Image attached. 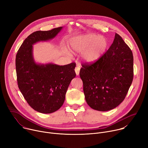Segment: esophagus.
I'll use <instances>...</instances> for the list:
<instances>
[{"mask_svg": "<svg viewBox=\"0 0 148 148\" xmlns=\"http://www.w3.org/2000/svg\"><path fill=\"white\" fill-rule=\"evenodd\" d=\"M79 71H80V68L79 66H77L75 69V73H76V75H78L79 74Z\"/></svg>", "mask_w": 148, "mask_h": 148, "instance_id": "34e87169", "label": "esophagus"}]
</instances>
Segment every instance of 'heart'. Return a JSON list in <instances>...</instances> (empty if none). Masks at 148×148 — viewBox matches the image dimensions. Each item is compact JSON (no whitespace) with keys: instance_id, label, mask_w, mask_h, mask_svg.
I'll return each mask as SVG.
<instances>
[{"instance_id":"obj_1","label":"heart","mask_w":148,"mask_h":148,"mask_svg":"<svg viewBox=\"0 0 148 148\" xmlns=\"http://www.w3.org/2000/svg\"><path fill=\"white\" fill-rule=\"evenodd\" d=\"M107 46L106 40L101 36L87 34L73 38L70 43V49L74 52L82 53L84 60L88 62L97 60ZM70 54L69 52H67Z\"/></svg>"}]
</instances>
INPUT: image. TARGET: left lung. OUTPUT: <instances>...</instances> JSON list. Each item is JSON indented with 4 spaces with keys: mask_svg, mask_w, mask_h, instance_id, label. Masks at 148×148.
Returning <instances> with one entry per match:
<instances>
[{
    "mask_svg": "<svg viewBox=\"0 0 148 148\" xmlns=\"http://www.w3.org/2000/svg\"><path fill=\"white\" fill-rule=\"evenodd\" d=\"M79 76L87 103L97 111H107L124 100L134 78L131 50L115 33L109 49L93 63L82 64Z\"/></svg>",
    "mask_w": 148,
    "mask_h": 148,
    "instance_id": "left-lung-1",
    "label": "left lung"
}]
</instances>
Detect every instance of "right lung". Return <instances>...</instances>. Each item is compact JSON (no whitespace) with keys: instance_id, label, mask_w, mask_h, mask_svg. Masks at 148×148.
<instances>
[{"instance_id":"1","label":"right lung","mask_w":148,"mask_h":148,"mask_svg":"<svg viewBox=\"0 0 148 148\" xmlns=\"http://www.w3.org/2000/svg\"><path fill=\"white\" fill-rule=\"evenodd\" d=\"M62 29L33 32L25 40L16 54L18 88L30 106L40 113L50 114L60 108L70 84L76 75L75 62L64 66L39 64L33 59V45L53 38Z\"/></svg>"}]
</instances>
